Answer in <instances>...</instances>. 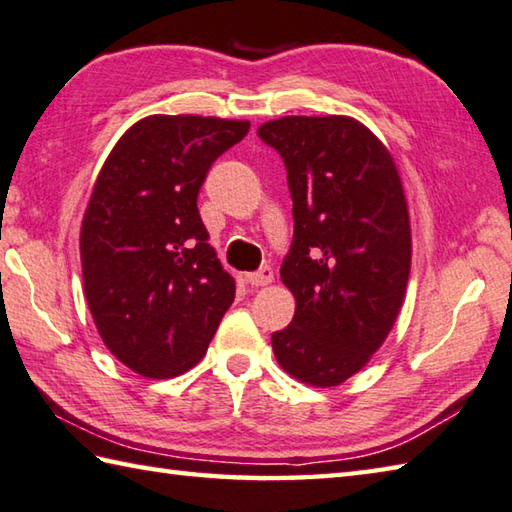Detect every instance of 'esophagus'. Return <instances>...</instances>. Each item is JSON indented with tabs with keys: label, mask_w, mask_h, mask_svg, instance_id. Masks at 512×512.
Masks as SVG:
<instances>
[{
	"label": "esophagus",
	"mask_w": 512,
	"mask_h": 512,
	"mask_svg": "<svg viewBox=\"0 0 512 512\" xmlns=\"http://www.w3.org/2000/svg\"><path fill=\"white\" fill-rule=\"evenodd\" d=\"M245 281L252 287H265L274 281V269L272 267H260L258 272L245 274Z\"/></svg>",
	"instance_id": "1"
}]
</instances>
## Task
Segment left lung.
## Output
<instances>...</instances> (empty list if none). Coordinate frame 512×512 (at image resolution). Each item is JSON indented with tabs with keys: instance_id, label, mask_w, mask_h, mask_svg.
<instances>
[{
	"instance_id": "1",
	"label": "left lung",
	"mask_w": 512,
	"mask_h": 512,
	"mask_svg": "<svg viewBox=\"0 0 512 512\" xmlns=\"http://www.w3.org/2000/svg\"><path fill=\"white\" fill-rule=\"evenodd\" d=\"M258 136L281 153L294 202L281 281L296 312L272 334L276 361L301 383L332 388L365 368L406 296L412 238L399 169L347 115H285Z\"/></svg>"
}]
</instances>
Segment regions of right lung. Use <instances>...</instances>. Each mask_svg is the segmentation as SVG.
<instances>
[{"instance_id":"obj_1","label":"right lung","mask_w":512,"mask_h":512,"mask_svg":"<svg viewBox=\"0 0 512 512\" xmlns=\"http://www.w3.org/2000/svg\"><path fill=\"white\" fill-rule=\"evenodd\" d=\"M247 120L149 115L115 142L80 231L84 294L115 359L171 379L205 356L236 283L209 245L198 191Z\"/></svg>"}]
</instances>
